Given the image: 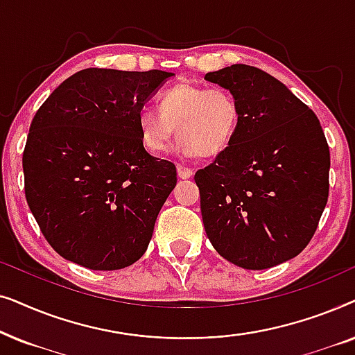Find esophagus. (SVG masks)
Returning <instances> with one entry per match:
<instances>
[{
  "mask_svg": "<svg viewBox=\"0 0 355 355\" xmlns=\"http://www.w3.org/2000/svg\"><path fill=\"white\" fill-rule=\"evenodd\" d=\"M176 169H178V176L181 179H189V178L193 176V169L182 166V164H178Z\"/></svg>",
  "mask_w": 355,
  "mask_h": 355,
  "instance_id": "obj_1",
  "label": "esophagus"
}]
</instances>
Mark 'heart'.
Returning a JSON list of instances; mask_svg holds the SVG:
<instances>
[{
    "instance_id": "b5f03b06",
    "label": "heart",
    "mask_w": 355,
    "mask_h": 355,
    "mask_svg": "<svg viewBox=\"0 0 355 355\" xmlns=\"http://www.w3.org/2000/svg\"><path fill=\"white\" fill-rule=\"evenodd\" d=\"M158 110L137 114L142 145L152 153L166 152L176 134L182 157L211 158L221 155L236 137L241 110L231 92L193 84H178L159 98Z\"/></svg>"
}]
</instances>
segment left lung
<instances>
[{"label":"left lung","instance_id":"8db88e82","mask_svg":"<svg viewBox=\"0 0 355 355\" xmlns=\"http://www.w3.org/2000/svg\"><path fill=\"white\" fill-rule=\"evenodd\" d=\"M205 80L231 92L241 110L230 147L196 173L208 239L241 268L284 263L312 239L328 200L329 148L320 121L254 66L223 67Z\"/></svg>","mask_w":355,"mask_h":355}]
</instances>
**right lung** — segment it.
Returning a JSON list of instances; mask_svg holds the SVG:
<instances>
[{"mask_svg": "<svg viewBox=\"0 0 355 355\" xmlns=\"http://www.w3.org/2000/svg\"><path fill=\"white\" fill-rule=\"evenodd\" d=\"M173 76L89 67L38 108L22 157L26 197L62 259L111 271L145 254L176 166L145 152L137 114Z\"/></svg>", "mask_w": 355, "mask_h": 355, "instance_id": "right-lung-1", "label": "right lung"}]
</instances>
